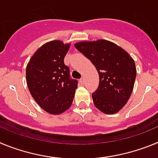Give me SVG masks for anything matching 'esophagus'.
I'll list each match as a JSON object with an SVG mask.
<instances>
[{
	"label": "esophagus",
	"instance_id": "34e87169",
	"mask_svg": "<svg viewBox=\"0 0 158 158\" xmlns=\"http://www.w3.org/2000/svg\"><path fill=\"white\" fill-rule=\"evenodd\" d=\"M80 81L81 84H84V82H85V77H82L81 78Z\"/></svg>",
	"mask_w": 158,
	"mask_h": 158
}]
</instances>
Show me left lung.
<instances>
[{
    "mask_svg": "<svg viewBox=\"0 0 158 158\" xmlns=\"http://www.w3.org/2000/svg\"><path fill=\"white\" fill-rule=\"evenodd\" d=\"M74 47L91 61L99 73V87L92 94L96 108L107 115L120 111L131 97L136 78L132 57L105 40L79 42Z\"/></svg>",
    "mask_w": 158,
    "mask_h": 158,
    "instance_id": "left-lung-1",
    "label": "left lung"
}]
</instances>
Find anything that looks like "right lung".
Instances as JSON below:
<instances>
[{
  "instance_id": "obj_1",
  "label": "right lung",
  "mask_w": 158,
  "mask_h": 158,
  "mask_svg": "<svg viewBox=\"0 0 158 158\" xmlns=\"http://www.w3.org/2000/svg\"><path fill=\"white\" fill-rule=\"evenodd\" d=\"M70 43L53 40L44 43L30 58L26 81L31 95L41 108L51 115H60L72 105L77 81L69 78L64 58Z\"/></svg>"
}]
</instances>
